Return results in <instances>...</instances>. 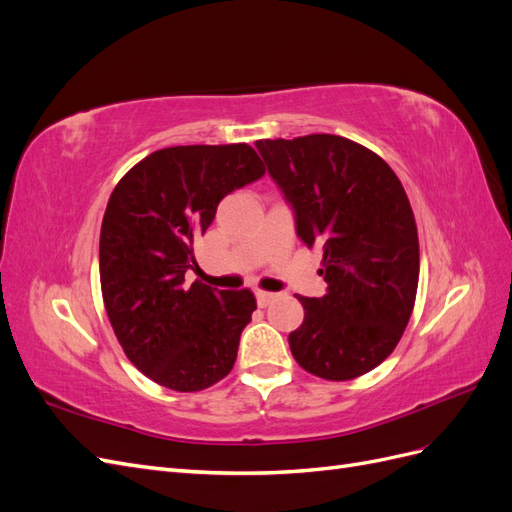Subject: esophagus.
<instances>
[{
  "label": "esophagus",
  "instance_id": "obj_1",
  "mask_svg": "<svg viewBox=\"0 0 512 512\" xmlns=\"http://www.w3.org/2000/svg\"><path fill=\"white\" fill-rule=\"evenodd\" d=\"M273 299H275L273 292H265V290H258V292H256V303H258L260 307H267Z\"/></svg>",
  "mask_w": 512,
  "mask_h": 512
}]
</instances>
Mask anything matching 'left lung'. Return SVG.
Segmentation results:
<instances>
[{
    "instance_id": "8db88e82",
    "label": "left lung",
    "mask_w": 512,
    "mask_h": 512,
    "mask_svg": "<svg viewBox=\"0 0 512 512\" xmlns=\"http://www.w3.org/2000/svg\"><path fill=\"white\" fill-rule=\"evenodd\" d=\"M292 209L297 237L320 247L327 292L299 297L288 335L297 363L324 380L378 367L404 335L418 286V235L404 185L380 156L348 138L309 134L258 141Z\"/></svg>"
}]
</instances>
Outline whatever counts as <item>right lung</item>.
Returning <instances> with one entry per match:
<instances>
[{
	"label": "right lung",
	"instance_id": "right-lung-1",
	"mask_svg": "<svg viewBox=\"0 0 512 512\" xmlns=\"http://www.w3.org/2000/svg\"><path fill=\"white\" fill-rule=\"evenodd\" d=\"M262 175L245 143L168 147L138 162L108 198L100 232L106 314L136 369L170 391H203L237 361L254 294L185 286V273L220 200Z\"/></svg>",
	"mask_w": 512,
	"mask_h": 512
}]
</instances>
